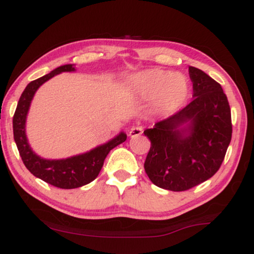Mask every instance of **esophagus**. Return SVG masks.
<instances>
[{"instance_id":"34e87169","label":"esophagus","mask_w":254,"mask_h":254,"mask_svg":"<svg viewBox=\"0 0 254 254\" xmlns=\"http://www.w3.org/2000/svg\"><path fill=\"white\" fill-rule=\"evenodd\" d=\"M143 133V127L142 126H134L130 128L129 130V136L130 137H137Z\"/></svg>"}]
</instances>
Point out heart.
I'll use <instances>...</instances> for the list:
<instances>
[{
  "instance_id": "obj_1",
  "label": "heart",
  "mask_w": 254,
  "mask_h": 254,
  "mask_svg": "<svg viewBox=\"0 0 254 254\" xmlns=\"http://www.w3.org/2000/svg\"><path fill=\"white\" fill-rule=\"evenodd\" d=\"M130 90L144 100L155 99L163 112H171L185 102L190 91L186 76L172 74L161 69L138 72L130 79Z\"/></svg>"
}]
</instances>
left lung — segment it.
<instances>
[{"label":"left lung","instance_id":"8db88e82","mask_svg":"<svg viewBox=\"0 0 254 254\" xmlns=\"http://www.w3.org/2000/svg\"><path fill=\"white\" fill-rule=\"evenodd\" d=\"M193 100L143 133L151 142L144 170L152 184L182 192L218 171L230 144L231 111L218 83L195 67L189 68Z\"/></svg>","mask_w":254,"mask_h":254}]
</instances>
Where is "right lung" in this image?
<instances>
[{
    "label": "right lung",
    "mask_w": 254,
    "mask_h": 254,
    "mask_svg": "<svg viewBox=\"0 0 254 254\" xmlns=\"http://www.w3.org/2000/svg\"><path fill=\"white\" fill-rule=\"evenodd\" d=\"M75 70L74 64H64L52 70L50 74L30 82L20 96L12 119L13 138L26 169L37 178L64 190L77 189L95 180L98 177L109 152L127 138V135L121 131L112 140L98 145L92 150L64 159L43 158L32 150L26 137L25 124L34 93L40 88V85L55 75L64 71Z\"/></svg>",
    "instance_id": "obj_1"
}]
</instances>
